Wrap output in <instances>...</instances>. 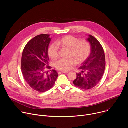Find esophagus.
I'll return each mask as SVG.
<instances>
[{
    "label": "esophagus",
    "instance_id": "obj_1",
    "mask_svg": "<svg viewBox=\"0 0 128 128\" xmlns=\"http://www.w3.org/2000/svg\"><path fill=\"white\" fill-rule=\"evenodd\" d=\"M62 73H65V74H67L69 72L68 71H61Z\"/></svg>",
    "mask_w": 128,
    "mask_h": 128
}]
</instances>
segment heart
<instances>
[{
	"label": "heart",
	"instance_id": "b5f03b06",
	"mask_svg": "<svg viewBox=\"0 0 128 128\" xmlns=\"http://www.w3.org/2000/svg\"><path fill=\"white\" fill-rule=\"evenodd\" d=\"M58 46L69 50V57L67 60H59L56 65V68L62 71H68L74 65L75 62L81 64L88 57L90 52V46L86 40L80 41L72 36H66L56 42ZM48 54L50 57L53 60L58 58V48L54 44L48 48Z\"/></svg>",
	"mask_w": 128,
	"mask_h": 128
}]
</instances>
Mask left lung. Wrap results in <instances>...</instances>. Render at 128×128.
<instances>
[{"mask_svg": "<svg viewBox=\"0 0 128 128\" xmlns=\"http://www.w3.org/2000/svg\"><path fill=\"white\" fill-rule=\"evenodd\" d=\"M86 40L90 46V53L79 68L81 72L76 74L74 84L83 90L95 86L100 81L105 68V56L103 48L94 36L88 35Z\"/></svg>", "mask_w": 128, "mask_h": 128, "instance_id": "1", "label": "left lung"}]
</instances>
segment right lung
<instances>
[{
    "mask_svg": "<svg viewBox=\"0 0 128 128\" xmlns=\"http://www.w3.org/2000/svg\"><path fill=\"white\" fill-rule=\"evenodd\" d=\"M48 34L35 36L26 45L23 52L21 69L29 86L38 92H44L54 85L58 76L56 70H46L48 66V46L51 39Z\"/></svg>",
    "mask_w": 128,
    "mask_h": 128,
    "instance_id": "right-lung-1",
    "label": "right lung"
}]
</instances>
